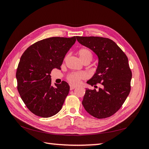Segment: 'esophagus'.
<instances>
[{
	"label": "esophagus",
	"mask_w": 149,
	"mask_h": 149,
	"mask_svg": "<svg viewBox=\"0 0 149 149\" xmlns=\"http://www.w3.org/2000/svg\"><path fill=\"white\" fill-rule=\"evenodd\" d=\"M75 88L76 87L74 86H72V85H70V90H74Z\"/></svg>",
	"instance_id": "1"
}]
</instances>
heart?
Segmentation results:
<instances>
[{
    "instance_id": "1",
    "label": "heart",
    "mask_w": 149,
    "mask_h": 149,
    "mask_svg": "<svg viewBox=\"0 0 149 149\" xmlns=\"http://www.w3.org/2000/svg\"><path fill=\"white\" fill-rule=\"evenodd\" d=\"M77 54L81 61L83 63H89L93 58V54L91 50L86 47H83L78 50ZM86 77V75L83 72H72L66 76V80L72 85L77 86L81 83V81Z\"/></svg>"
}]
</instances>
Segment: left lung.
Here are the masks:
<instances>
[{
	"mask_svg": "<svg viewBox=\"0 0 149 149\" xmlns=\"http://www.w3.org/2000/svg\"><path fill=\"white\" fill-rule=\"evenodd\" d=\"M82 45L91 49L99 58V65L88 84L98 88L86 89L82 104L97 118L113 115L122 107L131 91L132 72L128 58L111 39L99 36H76Z\"/></svg>",
	"mask_w": 149,
	"mask_h": 149,
	"instance_id": "left-lung-1",
	"label": "left lung"
}]
</instances>
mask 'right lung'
I'll use <instances>...</instances> for the list:
<instances>
[{
  "label": "right lung",
  "instance_id": "obj_1",
  "mask_svg": "<svg viewBox=\"0 0 149 149\" xmlns=\"http://www.w3.org/2000/svg\"><path fill=\"white\" fill-rule=\"evenodd\" d=\"M76 37H51L34 43L22 55L16 73L17 90L31 113L43 118L58 113L70 90L62 81L51 86L50 74L60 69L66 54Z\"/></svg>",
  "mask_w": 149,
  "mask_h": 149
}]
</instances>
